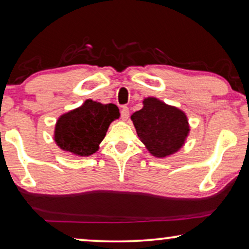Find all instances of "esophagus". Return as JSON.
<instances>
[{"label":"esophagus","instance_id":"34e87169","mask_svg":"<svg viewBox=\"0 0 249 249\" xmlns=\"http://www.w3.org/2000/svg\"><path fill=\"white\" fill-rule=\"evenodd\" d=\"M121 118L124 119V120H127L129 118V107H124L121 109Z\"/></svg>","mask_w":249,"mask_h":249}]
</instances>
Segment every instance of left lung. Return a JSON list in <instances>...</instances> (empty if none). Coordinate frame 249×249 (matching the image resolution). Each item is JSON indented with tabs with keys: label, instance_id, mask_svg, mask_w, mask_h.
<instances>
[{
	"label": "left lung",
	"instance_id": "1",
	"mask_svg": "<svg viewBox=\"0 0 249 249\" xmlns=\"http://www.w3.org/2000/svg\"><path fill=\"white\" fill-rule=\"evenodd\" d=\"M136 131L151 155L165 157L178 151L190 131L187 118L178 107L148 98L131 116Z\"/></svg>",
	"mask_w": 249,
	"mask_h": 249
}]
</instances>
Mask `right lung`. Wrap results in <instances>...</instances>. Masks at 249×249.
<instances>
[{
	"instance_id": "add662e5",
	"label": "right lung",
	"mask_w": 249,
	"mask_h": 249,
	"mask_svg": "<svg viewBox=\"0 0 249 249\" xmlns=\"http://www.w3.org/2000/svg\"><path fill=\"white\" fill-rule=\"evenodd\" d=\"M112 103L101 104L86 100L82 107L63 114L55 128V142L63 150L78 156H89L99 149L111 122L119 118Z\"/></svg>"
}]
</instances>
